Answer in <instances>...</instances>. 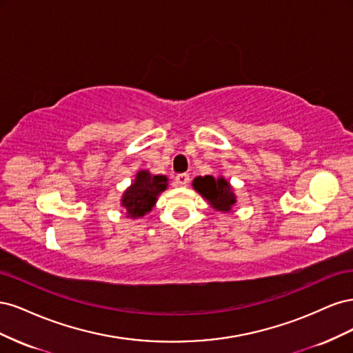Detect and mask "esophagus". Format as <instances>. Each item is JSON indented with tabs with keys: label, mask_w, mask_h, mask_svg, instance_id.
I'll return each mask as SVG.
<instances>
[{
	"label": "esophagus",
	"mask_w": 353,
	"mask_h": 353,
	"mask_svg": "<svg viewBox=\"0 0 353 353\" xmlns=\"http://www.w3.org/2000/svg\"><path fill=\"white\" fill-rule=\"evenodd\" d=\"M190 183V175L188 174H179L175 176V185L176 187H187Z\"/></svg>",
	"instance_id": "34e87169"
}]
</instances>
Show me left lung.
Listing matches in <instances>:
<instances>
[{
	"label": "left lung",
	"instance_id": "left-lung-1",
	"mask_svg": "<svg viewBox=\"0 0 353 353\" xmlns=\"http://www.w3.org/2000/svg\"><path fill=\"white\" fill-rule=\"evenodd\" d=\"M193 187L196 191L205 197L213 209L221 212H230L231 208L236 205V194L232 187L225 178H213L212 175L197 176L193 181Z\"/></svg>",
	"mask_w": 353,
	"mask_h": 353
}]
</instances>
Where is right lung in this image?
<instances>
[{"instance_id":"add662e5","label":"right lung","mask_w":353,"mask_h":353,"mask_svg":"<svg viewBox=\"0 0 353 353\" xmlns=\"http://www.w3.org/2000/svg\"><path fill=\"white\" fill-rule=\"evenodd\" d=\"M168 187L165 175H152L148 170H138L134 183L122 196V206L128 218H140L156 205L157 196Z\"/></svg>"}]
</instances>
